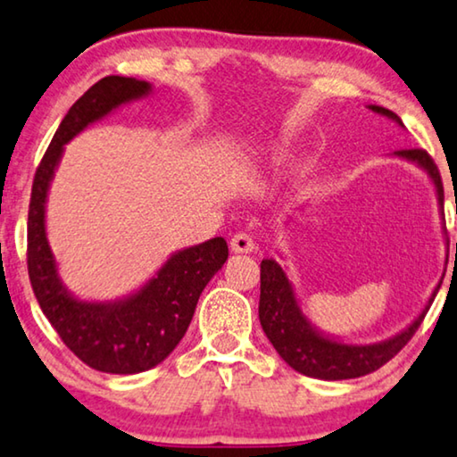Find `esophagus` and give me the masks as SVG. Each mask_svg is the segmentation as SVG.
<instances>
[{
  "label": "esophagus",
  "mask_w": 457,
  "mask_h": 457,
  "mask_svg": "<svg viewBox=\"0 0 457 457\" xmlns=\"http://www.w3.org/2000/svg\"><path fill=\"white\" fill-rule=\"evenodd\" d=\"M229 248L234 250L236 254H250V252H254L256 244H254V240H252V236H248V234H236L229 240Z\"/></svg>",
  "instance_id": "obj_1"
}]
</instances>
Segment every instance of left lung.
Here are the masks:
<instances>
[{
  "label": "left lung",
  "mask_w": 457,
  "mask_h": 457,
  "mask_svg": "<svg viewBox=\"0 0 457 457\" xmlns=\"http://www.w3.org/2000/svg\"><path fill=\"white\" fill-rule=\"evenodd\" d=\"M367 108L381 114V117L394 120L398 127H404L398 114L387 111V108L378 104H370ZM392 155L425 170L433 182L435 193H437L439 213L444 215V185H441L439 170L431 160V155L425 149H398ZM439 287L441 281L433 289L423 312L404 330H400L398 335L379 340V343L353 345L343 343L337 337H330L326 332L318 330L310 322L308 316L303 314L295 295L294 283L289 281L287 272H285V269L277 261L264 258L261 262V303H258V318H261L264 335H267L272 346H275V351L295 371L303 373L308 378L328 381L353 379L379 370L394 355H398V351L412 338L420 322H423Z\"/></svg>",
  "instance_id": "left-lung-1"
}]
</instances>
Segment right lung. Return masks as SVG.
Segmentation results:
<instances>
[{
  "mask_svg": "<svg viewBox=\"0 0 457 457\" xmlns=\"http://www.w3.org/2000/svg\"><path fill=\"white\" fill-rule=\"evenodd\" d=\"M149 94L152 84L143 79L108 76L96 81L61 120L34 174L29 209V275L40 310L73 355L92 370L120 376L152 370L176 349L193 320L203 289L228 261V242L211 237L170 254L137 291L111 302L79 299L59 277L45 217L65 143L119 106Z\"/></svg>",
  "mask_w": 457,
  "mask_h": 457,
  "instance_id": "1",
  "label": "right lung"
}]
</instances>
